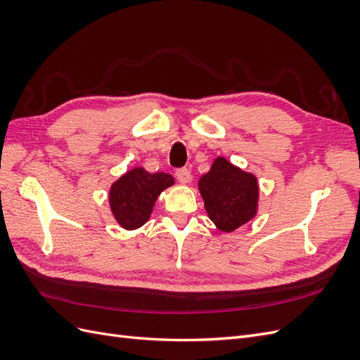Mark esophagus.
Returning a JSON list of instances; mask_svg holds the SVG:
<instances>
[{
    "instance_id": "1",
    "label": "esophagus",
    "mask_w": 360,
    "mask_h": 360,
    "mask_svg": "<svg viewBox=\"0 0 360 360\" xmlns=\"http://www.w3.org/2000/svg\"><path fill=\"white\" fill-rule=\"evenodd\" d=\"M176 176H177V180L180 183H189L191 181V171L188 168H179L176 171Z\"/></svg>"
}]
</instances>
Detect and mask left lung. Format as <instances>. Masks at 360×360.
Segmentation results:
<instances>
[{
  "label": "left lung",
  "instance_id": "8db88e82",
  "mask_svg": "<svg viewBox=\"0 0 360 360\" xmlns=\"http://www.w3.org/2000/svg\"><path fill=\"white\" fill-rule=\"evenodd\" d=\"M198 188L207 214L221 231L237 230L257 213V177L234 167L225 158L214 159L210 171L201 176Z\"/></svg>",
  "mask_w": 360,
  "mask_h": 360
}]
</instances>
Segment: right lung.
Returning <instances> with one entry per match:
<instances>
[{"mask_svg":"<svg viewBox=\"0 0 360 360\" xmlns=\"http://www.w3.org/2000/svg\"><path fill=\"white\" fill-rule=\"evenodd\" d=\"M172 184L174 179L167 172L150 174L138 167L127 171L110 191V205L115 221L124 230L143 226L153 212L160 192Z\"/></svg>","mask_w":360,"mask_h":360,"instance_id":"obj_1","label":"right lung"}]
</instances>
